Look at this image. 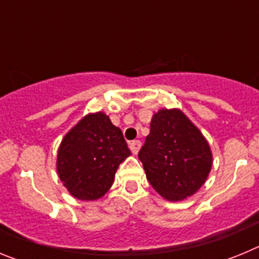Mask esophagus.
<instances>
[{
    "label": "esophagus",
    "mask_w": 259,
    "mask_h": 259,
    "mask_svg": "<svg viewBox=\"0 0 259 259\" xmlns=\"http://www.w3.org/2000/svg\"><path fill=\"white\" fill-rule=\"evenodd\" d=\"M140 148H141V141L135 140L130 143V149H131V152L134 153V154H137L139 150H140Z\"/></svg>",
    "instance_id": "esophagus-1"
}]
</instances>
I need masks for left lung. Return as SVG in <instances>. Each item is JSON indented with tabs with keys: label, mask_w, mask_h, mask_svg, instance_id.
Segmentation results:
<instances>
[{
	"label": "left lung",
	"mask_w": 259,
	"mask_h": 259,
	"mask_svg": "<svg viewBox=\"0 0 259 259\" xmlns=\"http://www.w3.org/2000/svg\"><path fill=\"white\" fill-rule=\"evenodd\" d=\"M139 159L153 188L174 202L193 196L212 164L209 143L179 109H161L153 115Z\"/></svg>",
	"instance_id": "8db88e82"
}]
</instances>
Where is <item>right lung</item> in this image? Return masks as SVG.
I'll list each match as a JSON object with an SVG mask.
<instances>
[{
	"mask_svg": "<svg viewBox=\"0 0 259 259\" xmlns=\"http://www.w3.org/2000/svg\"><path fill=\"white\" fill-rule=\"evenodd\" d=\"M130 155L120 128L98 111L84 116L65 135L57 154V172L71 196L95 201L109 191L119 164Z\"/></svg>",
	"mask_w": 259,
	"mask_h": 259,
	"instance_id": "right-lung-1",
	"label": "right lung"
}]
</instances>
